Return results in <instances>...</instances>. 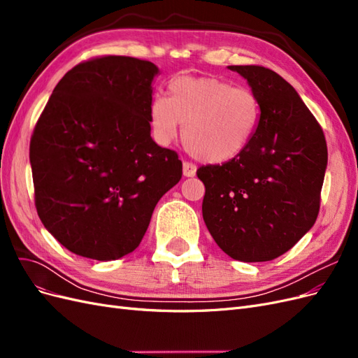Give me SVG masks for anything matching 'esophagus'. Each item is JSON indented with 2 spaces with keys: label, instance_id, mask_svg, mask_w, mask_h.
<instances>
[{
  "label": "esophagus",
  "instance_id": "34e87169",
  "mask_svg": "<svg viewBox=\"0 0 358 358\" xmlns=\"http://www.w3.org/2000/svg\"><path fill=\"white\" fill-rule=\"evenodd\" d=\"M182 171H183V176L185 178H194L196 176V171H197V169H196V166L194 164H191V162H183V166H182Z\"/></svg>",
  "mask_w": 358,
  "mask_h": 358
}]
</instances>
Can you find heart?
Wrapping results in <instances>:
<instances>
[{
	"mask_svg": "<svg viewBox=\"0 0 358 358\" xmlns=\"http://www.w3.org/2000/svg\"><path fill=\"white\" fill-rule=\"evenodd\" d=\"M259 115L254 92L216 78L191 76L173 79L170 96L157 95L149 107L158 143H171L182 124L188 152L209 164H222L241 155L257 131Z\"/></svg>",
	"mask_w": 358,
	"mask_h": 358,
	"instance_id": "obj_1",
	"label": "heart"
}]
</instances>
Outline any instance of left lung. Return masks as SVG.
Instances as JSON below:
<instances>
[{"mask_svg": "<svg viewBox=\"0 0 358 358\" xmlns=\"http://www.w3.org/2000/svg\"><path fill=\"white\" fill-rule=\"evenodd\" d=\"M259 101V122L241 155L197 170L203 220L222 251L245 263L285 254L315 224L327 167L322 128L297 91L272 70L230 66Z\"/></svg>", "mask_w": 358, "mask_h": 358, "instance_id": "1", "label": "left lung"}]
</instances>
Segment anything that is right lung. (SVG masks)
Here are the masks:
<instances>
[{
	"mask_svg": "<svg viewBox=\"0 0 358 358\" xmlns=\"http://www.w3.org/2000/svg\"><path fill=\"white\" fill-rule=\"evenodd\" d=\"M155 64L101 57L58 82L29 145L36 208L76 255L110 262L142 242L158 200L182 178L150 137Z\"/></svg>",
	"mask_w": 358,
	"mask_h": 358,
	"instance_id": "1",
	"label": "right lung"
}]
</instances>
